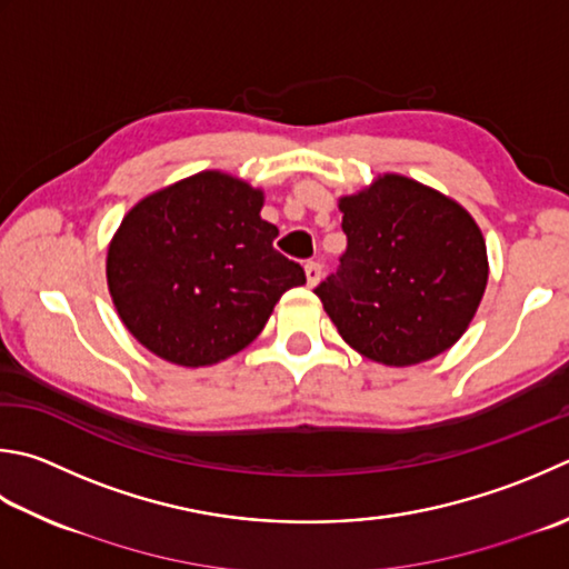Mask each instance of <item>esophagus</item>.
<instances>
[{
  "label": "esophagus",
  "instance_id": "esophagus-1",
  "mask_svg": "<svg viewBox=\"0 0 569 569\" xmlns=\"http://www.w3.org/2000/svg\"><path fill=\"white\" fill-rule=\"evenodd\" d=\"M306 278H308V286H318V281L322 278V266L318 261H308L306 263Z\"/></svg>",
  "mask_w": 569,
  "mask_h": 569
}]
</instances>
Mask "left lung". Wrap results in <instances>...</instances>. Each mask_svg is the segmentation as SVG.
<instances>
[{
  "mask_svg": "<svg viewBox=\"0 0 569 569\" xmlns=\"http://www.w3.org/2000/svg\"><path fill=\"white\" fill-rule=\"evenodd\" d=\"M348 249L316 288L350 348L389 367L437 358L473 320L488 281L483 233L437 189L402 174L340 199Z\"/></svg>",
  "mask_w": 569,
  "mask_h": 569,
  "instance_id": "left-lung-1",
  "label": "left lung"
}]
</instances>
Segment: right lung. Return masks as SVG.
<instances>
[{
	"instance_id": "1",
	"label": "right lung",
	"mask_w": 569,
	"mask_h": 569,
	"mask_svg": "<svg viewBox=\"0 0 569 569\" xmlns=\"http://www.w3.org/2000/svg\"><path fill=\"white\" fill-rule=\"evenodd\" d=\"M263 192L224 172H199L132 207L108 247L120 320L158 358L207 367L263 330L300 263L273 249Z\"/></svg>"
}]
</instances>
